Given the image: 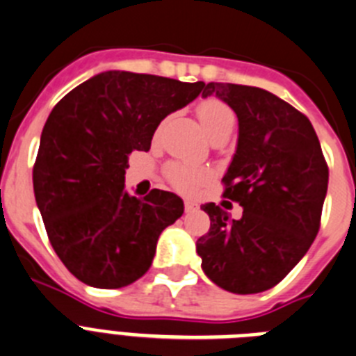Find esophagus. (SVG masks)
<instances>
[{"label":"esophagus","instance_id":"obj_1","mask_svg":"<svg viewBox=\"0 0 356 356\" xmlns=\"http://www.w3.org/2000/svg\"><path fill=\"white\" fill-rule=\"evenodd\" d=\"M197 210H200V204L194 203V201L191 200L185 201V211H187V213H191V211H197Z\"/></svg>","mask_w":356,"mask_h":356}]
</instances>
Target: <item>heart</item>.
<instances>
[{"instance_id": "obj_1", "label": "heart", "mask_w": 356, "mask_h": 356, "mask_svg": "<svg viewBox=\"0 0 356 356\" xmlns=\"http://www.w3.org/2000/svg\"><path fill=\"white\" fill-rule=\"evenodd\" d=\"M195 114L204 132L211 138L220 134H231L236 123V114L226 102L218 99H204L195 106ZM210 171L188 162H171L165 168V178L176 191L191 194L208 180Z\"/></svg>"}]
</instances>
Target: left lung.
<instances>
[{"label": "left lung", "mask_w": 356, "mask_h": 356, "mask_svg": "<svg viewBox=\"0 0 356 356\" xmlns=\"http://www.w3.org/2000/svg\"><path fill=\"white\" fill-rule=\"evenodd\" d=\"M238 116V146L224 175V197L242 218L203 204L210 229L195 243L203 272L238 295L266 291L284 279L314 242L328 187V165L305 114L266 90L208 83Z\"/></svg>", "instance_id": "8db88e82"}]
</instances>
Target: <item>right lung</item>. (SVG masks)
Masks as SVG:
<instances>
[{
    "instance_id": "right-lung-1",
    "label": "right lung",
    "mask_w": 356,
    "mask_h": 356,
    "mask_svg": "<svg viewBox=\"0 0 356 356\" xmlns=\"http://www.w3.org/2000/svg\"><path fill=\"white\" fill-rule=\"evenodd\" d=\"M203 88V81L109 70L51 111L33 165L35 200L52 249L81 282L118 289L148 272L184 201L159 188L143 200L127 194L129 155L148 152L159 123Z\"/></svg>"
}]
</instances>
